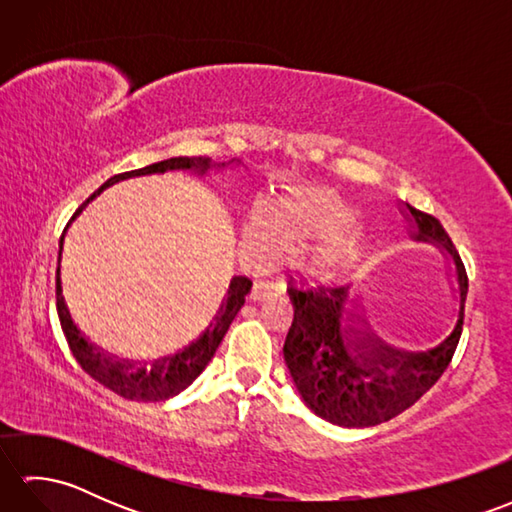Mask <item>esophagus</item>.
Listing matches in <instances>:
<instances>
[{
	"instance_id": "esophagus-1",
	"label": "esophagus",
	"mask_w": 512,
	"mask_h": 512,
	"mask_svg": "<svg viewBox=\"0 0 512 512\" xmlns=\"http://www.w3.org/2000/svg\"><path fill=\"white\" fill-rule=\"evenodd\" d=\"M286 292V284L281 277H268V279H259L255 281L253 292H250V297L255 301H266L270 297H279Z\"/></svg>"
}]
</instances>
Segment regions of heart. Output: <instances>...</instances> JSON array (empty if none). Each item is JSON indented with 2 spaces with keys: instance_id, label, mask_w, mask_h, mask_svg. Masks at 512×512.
Masks as SVG:
<instances>
[{
  "instance_id": "b5f03b06",
  "label": "heart",
  "mask_w": 512,
  "mask_h": 512,
  "mask_svg": "<svg viewBox=\"0 0 512 512\" xmlns=\"http://www.w3.org/2000/svg\"><path fill=\"white\" fill-rule=\"evenodd\" d=\"M284 231L288 239H295V222L284 220ZM246 237L253 239V242L262 246H273L275 244V224H273V213H270L264 204H259L253 209L246 224Z\"/></svg>"
}]
</instances>
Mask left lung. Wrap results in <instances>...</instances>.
<instances>
[{
    "mask_svg": "<svg viewBox=\"0 0 512 512\" xmlns=\"http://www.w3.org/2000/svg\"><path fill=\"white\" fill-rule=\"evenodd\" d=\"M413 237L433 242L451 255L458 275L460 312L453 332L427 352H402L383 343L374 332L343 325L345 286L317 284L312 288H288L295 319L284 343V358L301 398L317 413L339 427H374L427 394L449 367L460 343L464 303L469 277L449 233L438 217L413 209ZM350 319L358 314L350 312ZM365 323V321H363Z\"/></svg>",
    "mask_w": 512,
    "mask_h": 512,
    "instance_id": "obj_1",
    "label": "left lung"
}]
</instances>
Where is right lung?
Listing matches in <instances>:
<instances>
[{
    "instance_id": "obj_1",
    "label": "right lung",
    "mask_w": 512,
    "mask_h": 512,
    "mask_svg": "<svg viewBox=\"0 0 512 512\" xmlns=\"http://www.w3.org/2000/svg\"><path fill=\"white\" fill-rule=\"evenodd\" d=\"M211 167L209 158H189V156H180V158H169V160H160L154 162V165L136 169V171H125L118 173V176L107 180L99 191H94L88 200H85L76 213L70 217V222L76 215L83 211V206L90 200H94L105 187L118 182V180H127L134 176H147V173H165L171 169H195L204 173ZM224 167V162H222ZM61 246H63V237H61ZM61 257V253H59ZM253 288V281L248 277H233L231 286H228V295L222 301L220 310L213 317V323L204 330L198 341L191 343L187 350L178 352L176 356H167L160 358L151 367H138L134 363L127 361H114L112 356L103 354L101 350H96L88 341L83 339V334L76 328L68 306L63 301V290H61V277H59V268H57V314L61 321V330L65 334V341L70 345V352L76 358V363L81 365L85 374H90L94 380H99L101 385L107 389H112L114 394L123 396L127 400H138V402H160L178 396L182 389H187L195 378L202 374V369L209 365L213 358L217 345L222 343L226 330L231 328L233 319L237 317V312L242 310L246 295Z\"/></svg>"
}]
</instances>
